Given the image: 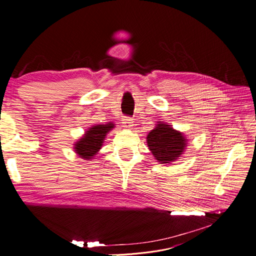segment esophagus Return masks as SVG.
<instances>
[{"mask_svg": "<svg viewBox=\"0 0 256 256\" xmlns=\"http://www.w3.org/2000/svg\"><path fill=\"white\" fill-rule=\"evenodd\" d=\"M134 120L131 118H128V116H125V118H124L122 120V127H125V128H131V127H134Z\"/></svg>", "mask_w": 256, "mask_h": 256, "instance_id": "obj_1", "label": "esophagus"}]
</instances>
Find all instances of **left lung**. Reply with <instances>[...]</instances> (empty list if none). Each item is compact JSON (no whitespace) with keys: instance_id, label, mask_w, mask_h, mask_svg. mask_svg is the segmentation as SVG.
<instances>
[{"instance_id":"left-lung-1","label":"left lung","mask_w":256,"mask_h":256,"mask_svg":"<svg viewBox=\"0 0 256 256\" xmlns=\"http://www.w3.org/2000/svg\"><path fill=\"white\" fill-rule=\"evenodd\" d=\"M147 144L154 157L161 164L176 160L184 150V136L166 124H158L147 136Z\"/></svg>"}]
</instances>
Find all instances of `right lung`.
<instances>
[{"label":"right lung","mask_w":256,"mask_h":256,"mask_svg":"<svg viewBox=\"0 0 256 256\" xmlns=\"http://www.w3.org/2000/svg\"><path fill=\"white\" fill-rule=\"evenodd\" d=\"M114 127L113 124H106V125H97L90 128L81 140L76 144L74 150L76 154L83 159H90L100 150L102 145V141L106 136L108 131H110Z\"/></svg>","instance_id":"right-lung-1"}]
</instances>
